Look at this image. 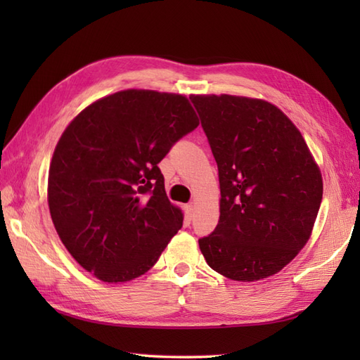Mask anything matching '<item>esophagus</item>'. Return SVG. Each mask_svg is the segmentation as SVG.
<instances>
[{
    "mask_svg": "<svg viewBox=\"0 0 360 360\" xmlns=\"http://www.w3.org/2000/svg\"><path fill=\"white\" fill-rule=\"evenodd\" d=\"M186 215H187L188 219H193V217H195V205L192 202L186 205Z\"/></svg>",
    "mask_w": 360,
    "mask_h": 360,
    "instance_id": "obj_1",
    "label": "esophagus"
}]
</instances>
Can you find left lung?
<instances>
[{"instance_id": "obj_1", "label": "left lung", "mask_w": 360, "mask_h": 360, "mask_svg": "<svg viewBox=\"0 0 360 360\" xmlns=\"http://www.w3.org/2000/svg\"><path fill=\"white\" fill-rule=\"evenodd\" d=\"M217 160L219 221L200 249L213 271L255 281L281 271L309 240L323 195L307 142L277 106L192 96Z\"/></svg>"}]
</instances>
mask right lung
I'll list each match as a JSON object with an SVG mask.
<instances>
[{"instance_id": "1", "label": "right lung", "mask_w": 360, "mask_h": 360, "mask_svg": "<svg viewBox=\"0 0 360 360\" xmlns=\"http://www.w3.org/2000/svg\"><path fill=\"white\" fill-rule=\"evenodd\" d=\"M198 125L184 96L145 89L103 97L68 125L51 160L48 201L82 267L117 283L155 266L182 227L158 164Z\"/></svg>"}]
</instances>
